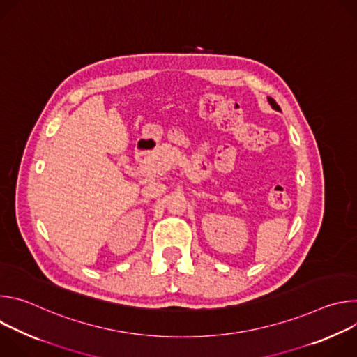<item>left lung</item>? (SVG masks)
<instances>
[{
	"mask_svg": "<svg viewBox=\"0 0 357 357\" xmlns=\"http://www.w3.org/2000/svg\"><path fill=\"white\" fill-rule=\"evenodd\" d=\"M268 103L271 105V107H273V109H277V107H278V105L275 103V100H274V98H271V97H268Z\"/></svg>",
	"mask_w": 357,
	"mask_h": 357,
	"instance_id": "left-lung-1",
	"label": "left lung"
}]
</instances>
